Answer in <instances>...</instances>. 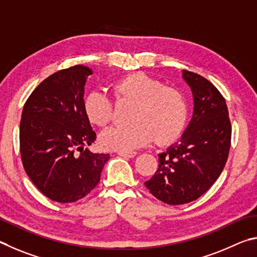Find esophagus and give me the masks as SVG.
I'll return each mask as SVG.
<instances>
[{
	"instance_id": "34e87169",
	"label": "esophagus",
	"mask_w": 257,
	"mask_h": 257,
	"mask_svg": "<svg viewBox=\"0 0 257 257\" xmlns=\"http://www.w3.org/2000/svg\"><path fill=\"white\" fill-rule=\"evenodd\" d=\"M117 155L120 157H124V158H134L138 154L136 151H130V152H123V151H118Z\"/></svg>"
}]
</instances>
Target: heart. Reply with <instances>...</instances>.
<instances>
[{"mask_svg": "<svg viewBox=\"0 0 257 257\" xmlns=\"http://www.w3.org/2000/svg\"><path fill=\"white\" fill-rule=\"evenodd\" d=\"M119 101L136 103L128 125H114L100 136L103 148L128 152L149 145H168L185 128L188 107L179 90L166 87L163 81L146 73H134L112 85ZM83 108L91 123L105 126L114 118L115 103L105 91L93 90L84 98Z\"/></svg>", "mask_w": 257, "mask_h": 257, "instance_id": "obj_1", "label": "heart"}]
</instances>
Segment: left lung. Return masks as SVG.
Masks as SVG:
<instances>
[{"mask_svg": "<svg viewBox=\"0 0 257 257\" xmlns=\"http://www.w3.org/2000/svg\"><path fill=\"white\" fill-rule=\"evenodd\" d=\"M194 96V112L181 141L159 155V168L145 183L169 205L190 203L208 192L227 163L231 123L226 99L203 76L184 70Z\"/></svg>", "mask_w": 257, "mask_h": 257, "instance_id": "left-lung-1", "label": "left lung"}]
</instances>
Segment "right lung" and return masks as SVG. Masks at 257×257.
<instances>
[{
	"label": "right lung",
	"instance_id": "obj_1",
	"mask_svg": "<svg viewBox=\"0 0 257 257\" xmlns=\"http://www.w3.org/2000/svg\"><path fill=\"white\" fill-rule=\"evenodd\" d=\"M91 73L83 65L57 71L37 85L22 110V165L34 185L58 203L88 195L109 159L108 154L83 149L96 141L83 108L85 79Z\"/></svg>",
	"mask_w": 257,
	"mask_h": 257
}]
</instances>
